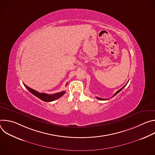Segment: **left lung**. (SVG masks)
Here are the masks:
<instances>
[{
  "instance_id": "8db88e82",
  "label": "left lung",
  "mask_w": 155,
  "mask_h": 155,
  "mask_svg": "<svg viewBox=\"0 0 155 155\" xmlns=\"http://www.w3.org/2000/svg\"><path fill=\"white\" fill-rule=\"evenodd\" d=\"M126 84H126V85H124V86H123V87H121V89H120V90H118V91H117V92H116V93H115V94H114V96H115V95H117V94H118V93H119V92H120V91H121V90H123V88H124V87H125V86H126ZM114 96H113V97H114ZM96 98H97V99H99V100H102V101H104V100H105V99H102V98H100V97H96Z\"/></svg>"
}]
</instances>
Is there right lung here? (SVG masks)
Wrapping results in <instances>:
<instances>
[{"label": "right lung", "instance_id": "add662e5", "mask_svg": "<svg viewBox=\"0 0 155 155\" xmlns=\"http://www.w3.org/2000/svg\"><path fill=\"white\" fill-rule=\"evenodd\" d=\"M24 85L27 88V89L29 90V91L30 93H31L32 94H34V96H35L36 97H37L40 99H41V101H45V102H51V101H55V100L59 99V97H61L65 93V91H61L60 93H55L54 94H46V93H38V91H37L32 89V88L29 87V86H28L25 84H24Z\"/></svg>", "mask_w": 155, "mask_h": 155}]
</instances>
